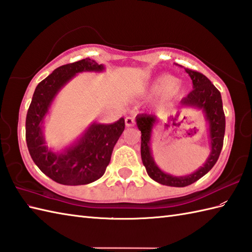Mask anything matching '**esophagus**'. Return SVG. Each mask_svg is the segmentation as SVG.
<instances>
[{
    "label": "esophagus",
    "mask_w": 252,
    "mask_h": 252,
    "mask_svg": "<svg viewBox=\"0 0 252 252\" xmlns=\"http://www.w3.org/2000/svg\"><path fill=\"white\" fill-rule=\"evenodd\" d=\"M134 125H135L134 118H132V117H126V126H133Z\"/></svg>",
    "instance_id": "obj_1"
}]
</instances>
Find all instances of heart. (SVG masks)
I'll return each instance as SVG.
<instances>
[{
	"label": "heart",
	"instance_id": "1",
	"mask_svg": "<svg viewBox=\"0 0 252 252\" xmlns=\"http://www.w3.org/2000/svg\"><path fill=\"white\" fill-rule=\"evenodd\" d=\"M176 87H178V80L172 76H169V74L159 77L154 83V89L156 90L157 92L164 94L173 93L175 90L179 91V88Z\"/></svg>",
	"mask_w": 252,
	"mask_h": 252
}]
</instances>
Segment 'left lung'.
<instances>
[{"label": "left lung", "mask_w": 252, "mask_h": 252, "mask_svg": "<svg viewBox=\"0 0 252 252\" xmlns=\"http://www.w3.org/2000/svg\"><path fill=\"white\" fill-rule=\"evenodd\" d=\"M182 67V66H180ZM189 73L192 81L194 90L181 100V105L184 107H195L202 109L205 112L206 120L209 123V136H210L211 153L206 160L205 164L195 171L194 173L184 176H173L158 168L154 160L151 149V137L154 126L157 122V117L155 115L141 114L136 116V125L142 133L141 141V156L143 164L151 178L158 183L167 186L184 187L195 183L210 171L218 161L220 156L224 133H225V115L223 111V104L221 93L202 73L184 68Z\"/></svg>", "instance_id": "left-lung-1"}]
</instances>
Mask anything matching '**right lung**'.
I'll use <instances>...</instances> for the list:
<instances>
[{"instance_id":"1","label":"right lung","mask_w":252,"mask_h":252,"mask_svg":"<svg viewBox=\"0 0 252 252\" xmlns=\"http://www.w3.org/2000/svg\"><path fill=\"white\" fill-rule=\"evenodd\" d=\"M103 70L104 66L91 58L67 63L42 80L32 96L26 118L27 146L37 168L60 184L85 185L101 178L125 130L123 118L110 125L94 122L73 145L61 153H54L45 145L42 125L60 90L79 72Z\"/></svg>"}]
</instances>
